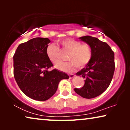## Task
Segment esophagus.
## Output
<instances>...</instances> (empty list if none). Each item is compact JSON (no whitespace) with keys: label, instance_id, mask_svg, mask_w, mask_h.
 I'll list each match as a JSON object with an SVG mask.
<instances>
[{"label":"esophagus","instance_id":"34e87169","mask_svg":"<svg viewBox=\"0 0 130 130\" xmlns=\"http://www.w3.org/2000/svg\"><path fill=\"white\" fill-rule=\"evenodd\" d=\"M69 77H70V79H72V78H73L74 76H75L73 74H69Z\"/></svg>","mask_w":130,"mask_h":130}]
</instances>
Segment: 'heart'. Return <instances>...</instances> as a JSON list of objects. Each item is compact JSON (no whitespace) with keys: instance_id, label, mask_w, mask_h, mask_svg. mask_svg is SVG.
<instances>
[{"instance_id":"heart-1","label":"heart","mask_w":130,"mask_h":130,"mask_svg":"<svg viewBox=\"0 0 130 130\" xmlns=\"http://www.w3.org/2000/svg\"><path fill=\"white\" fill-rule=\"evenodd\" d=\"M60 44L64 50L70 52L66 63L60 62L56 66L58 70L64 72H72L76 67L83 68L91 61L93 51L88 44H82L79 41L72 38H66L60 41ZM46 54L51 63L56 64L59 61L60 50L54 44L48 45L46 48Z\"/></svg>"}]
</instances>
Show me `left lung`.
<instances>
[{"mask_svg": "<svg viewBox=\"0 0 130 130\" xmlns=\"http://www.w3.org/2000/svg\"><path fill=\"white\" fill-rule=\"evenodd\" d=\"M80 39L92 47L93 56L91 61L76 75L82 76L85 85L74 91L82 97L93 98L107 89L112 79L115 71L114 53L107 43L91 36Z\"/></svg>", "mask_w": 130, "mask_h": 130, "instance_id": "obj_1", "label": "left lung"}]
</instances>
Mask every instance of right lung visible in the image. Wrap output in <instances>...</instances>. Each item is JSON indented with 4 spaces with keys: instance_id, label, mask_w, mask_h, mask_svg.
I'll return each mask as SVG.
<instances>
[{
    "instance_id": "add662e5",
    "label": "right lung",
    "mask_w": 130,
    "mask_h": 130,
    "mask_svg": "<svg viewBox=\"0 0 130 130\" xmlns=\"http://www.w3.org/2000/svg\"><path fill=\"white\" fill-rule=\"evenodd\" d=\"M50 40L47 38H34L20 44L13 56V75L18 85L30 98L44 101L56 93L60 81L69 79L65 73L53 66L46 54Z\"/></svg>"
}]
</instances>
